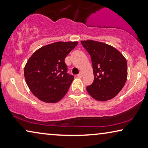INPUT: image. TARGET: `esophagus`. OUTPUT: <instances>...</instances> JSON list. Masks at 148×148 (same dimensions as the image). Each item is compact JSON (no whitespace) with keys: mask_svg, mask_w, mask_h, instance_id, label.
Segmentation results:
<instances>
[{"mask_svg":"<svg viewBox=\"0 0 148 148\" xmlns=\"http://www.w3.org/2000/svg\"><path fill=\"white\" fill-rule=\"evenodd\" d=\"M77 76L79 77V78H82V77L83 76V75H82V73H80V74H78V75H77Z\"/></svg>","mask_w":148,"mask_h":148,"instance_id":"esophagus-1","label":"esophagus"}]
</instances>
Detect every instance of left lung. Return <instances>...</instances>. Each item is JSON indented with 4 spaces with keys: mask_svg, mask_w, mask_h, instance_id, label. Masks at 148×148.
<instances>
[{
    "mask_svg": "<svg viewBox=\"0 0 148 148\" xmlns=\"http://www.w3.org/2000/svg\"><path fill=\"white\" fill-rule=\"evenodd\" d=\"M81 43L90 55L93 68L94 79L86 87L88 94L99 101L114 98L127 80V61L124 56L107 44L91 40Z\"/></svg>",
    "mask_w": 148,
    "mask_h": 148,
    "instance_id": "8db88e82",
    "label": "left lung"
}]
</instances>
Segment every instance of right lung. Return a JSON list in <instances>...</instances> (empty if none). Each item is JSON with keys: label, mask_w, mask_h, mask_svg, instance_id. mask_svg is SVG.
Wrapping results in <instances>:
<instances>
[{"label": "right lung", "mask_w": 148, "mask_h": 148, "mask_svg": "<svg viewBox=\"0 0 148 148\" xmlns=\"http://www.w3.org/2000/svg\"><path fill=\"white\" fill-rule=\"evenodd\" d=\"M78 42H57L36 50L25 66L26 82L34 95L47 103H56L65 94L74 80L68 73L64 60Z\"/></svg>", "instance_id": "obj_1"}]
</instances>
